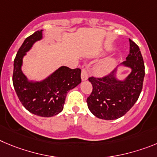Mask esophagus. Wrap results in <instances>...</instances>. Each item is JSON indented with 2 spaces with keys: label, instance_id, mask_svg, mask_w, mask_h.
Returning <instances> with one entry per match:
<instances>
[{
  "label": "esophagus",
  "instance_id": "esophagus-1",
  "mask_svg": "<svg viewBox=\"0 0 157 157\" xmlns=\"http://www.w3.org/2000/svg\"><path fill=\"white\" fill-rule=\"evenodd\" d=\"M88 77V73H87V70L86 68L82 69L81 71V79L82 80H86Z\"/></svg>",
  "mask_w": 157,
  "mask_h": 157
}]
</instances>
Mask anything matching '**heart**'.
I'll return each instance as SVG.
<instances>
[{
    "label": "heart",
    "mask_w": 157,
    "mask_h": 157,
    "mask_svg": "<svg viewBox=\"0 0 157 157\" xmlns=\"http://www.w3.org/2000/svg\"><path fill=\"white\" fill-rule=\"evenodd\" d=\"M113 61L111 60V59H108V60H105V62L101 63L97 67L96 71L98 74H104V73H106L107 72L109 71L113 67Z\"/></svg>",
    "instance_id": "1"
}]
</instances>
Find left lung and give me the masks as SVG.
<instances>
[{
	"mask_svg": "<svg viewBox=\"0 0 157 157\" xmlns=\"http://www.w3.org/2000/svg\"><path fill=\"white\" fill-rule=\"evenodd\" d=\"M130 52L123 65L131 69L124 81L115 77V70L102 77H91L92 91L87 97L88 109L96 117L116 120L127 113L140 95L145 77V65L140 49L129 39Z\"/></svg>",
	"mask_w": 157,
	"mask_h": 157,
	"instance_id": "obj_1",
	"label": "left lung"
}]
</instances>
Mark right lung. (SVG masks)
Instances as JSON below:
<instances>
[{"instance_id":"right-lung-1","label":"right lung","mask_w":157,"mask_h":157,"mask_svg":"<svg viewBox=\"0 0 157 157\" xmlns=\"http://www.w3.org/2000/svg\"><path fill=\"white\" fill-rule=\"evenodd\" d=\"M41 38L40 29L24 40L14 60L12 81L18 98L29 112L42 117H50L63 109L67 93L81 82V70L62 66L42 81H28L21 70L22 58L32 45Z\"/></svg>"}]
</instances>
